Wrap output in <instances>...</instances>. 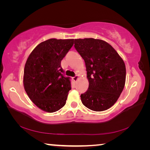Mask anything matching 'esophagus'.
Masks as SVG:
<instances>
[{
    "label": "esophagus",
    "mask_w": 150,
    "mask_h": 150,
    "mask_svg": "<svg viewBox=\"0 0 150 150\" xmlns=\"http://www.w3.org/2000/svg\"><path fill=\"white\" fill-rule=\"evenodd\" d=\"M78 79H79V76L78 75H76V76H75V77H73V79L75 81H77V80Z\"/></svg>",
    "instance_id": "1"
}]
</instances>
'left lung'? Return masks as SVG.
<instances>
[{
	"instance_id": "obj_1",
	"label": "left lung",
	"mask_w": 150,
	"mask_h": 150,
	"mask_svg": "<svg viewBox=\"0 0 150 150\" xmlns=\"http://www.w3.org/2000/svg\"><path fill=\"white\" fill-rule=\"evenodd\" d=\"M75 48L85 60L88 88L81 95L82 103L93 111L115 105L126 81V66L116 51L102 40H75Z\"/></svg>"
}]
</instances>
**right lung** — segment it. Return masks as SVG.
Returning <instances> with one entry per match:
<instances>
[{
  "label": "right lung",
  "instance_id": "obj_1",
  "mask_svg": "<svg viewBox=\"0 0 150 150\" xmlns=\"http://www.w3.org/2000/svg\"><path fill=\"white\" fill-rule=\"evenodd\" d=\"M73 39L47 40L30 54L24 71V87L33 103L42 110L54 112L65 105L71 89L70 77H65L61 62Z\"/></svg>",
  "mask_w": 150,
  "mask_h": 150
}]
</instances>
